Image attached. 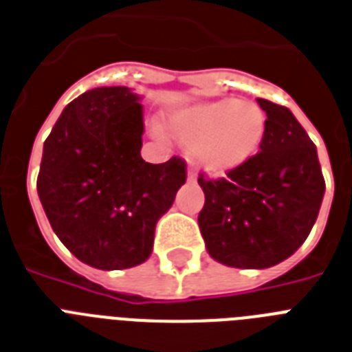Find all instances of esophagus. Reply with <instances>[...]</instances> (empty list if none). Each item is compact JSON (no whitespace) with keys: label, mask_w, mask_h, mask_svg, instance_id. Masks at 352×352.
<instances>
[{"label":"esophagus","mask_w":352,"mask_h":352,"mask_svg":"<svg viewBox=\"0 0 352 352\" xmlns=\"http://www.w3.org/2000/svg\"><path fill=\"white\" fill-rule=\"evenodd\" d=\"M195 171H193V168H190V170H188V182H195Z\"/></svg>","instance_id":"34e87169"}]
</instances>
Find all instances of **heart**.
I'll return each instance as SVG.
<instances>
[{
  "label": "heart",
  "instance_id": "obj_1",
  "mask_svg": "<svg viewBox=\"0 0 352 352\" xmlns=\"http://www.w3.org/2000/svg\"><path fill=\"white\" fill-rule=\"evenodd\" d=\"M171 133L195 146L197 161L211 173L241 168L258 151L265 135V113L253 101L217 99L175 111Z\"/></svg>",
  "mask_w": 352,
  "mask_h": 352
}]
</instances>
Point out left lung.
<instances>
[{
    "label": "left lung",
    "mask_w": 352,
    "mask_h": 352,
    "mask_svg": "<svg viewBox=\"0 0 352 352\" xmlns=\"http://www.w3.org/2000/svg\"><path fill=\"white\" fill-rule=\"evenodd\" d=\"M265 111L260 151L221 179L199 175V228L211 258L265 270L304 244L318 217L325 181L316 146L289 108L256 99Z\"/></svg>",
    "instance_id": "8db88e82"
}]
</instances>
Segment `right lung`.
<instances>
[{"label":"right lung","mask_w":352,"mask_h":352,"mask_svg":"<svg viewBox=\"0 0 352 352\" xmlns=\"http://www.w3.org/2000/svg\"><path fill=\"white\" fill-rule=\"evenodd\" d=\"M141 97L126 87L88 90L68 104L43 146L37 193L70 253L97 270L142 264L155 224L186 182V162L141 157Z\"/></svg>","instance_id":"add662e5"}]
</instances>
